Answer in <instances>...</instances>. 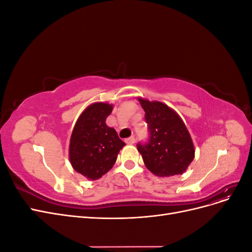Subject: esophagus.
<instances>
[{"instance_id":"esophagus-1","label":"esophagus","mask_w":252,"mask_h":252,"mask_svg":"<svg viewBox=\"0 0 252 252\" xmlns=\"http://www.w3.org/2000/svg\"><path fill=\"white\" fill-rule=\"evenodd\" d=\"M125 142H126V144H128V145H131V144L134 143V138H133V136H130V138L126 139Z\"/></svg>"}]
</instances>
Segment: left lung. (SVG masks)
<instances>
[{
    "mask_svg": "<svg viewBox=\"0 0 252 252\" xmlns=\"http://www.w3.org/2000/svg\"><path fill=\"white\" fill-rule=\"evenodd\" d=\"M145 111L150 139L139 144L147 169L157 177H172L184 173L194 158V145L184 122L169 106L158 101L139 97Z\"/></svg>",
    "mask_w": 252,
    "mask_h": 252,
    "instance_id": "obj_1",
    "label": "left lung"
}]
</instances>
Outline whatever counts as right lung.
Listing matches in <instances>:
<instances>
[{
    "label": "right lung",
    "mask_w": 252,
    "mask_h": 252,
    "mask_svg": "<svg viewBox=\"0 0 252 252\" xmlns=\"http://www.w3.org/2000/svg\"><path fill=\"white\" fill-rule=\"evenodd\" d=\"M113 105L96 102L84 110L75 123L69 143L72 168L88 180H97L107 173L125 146L114 128L106 124Z\"/></svg>",
    "instance_id": "add662e5"
}]
</instances>
